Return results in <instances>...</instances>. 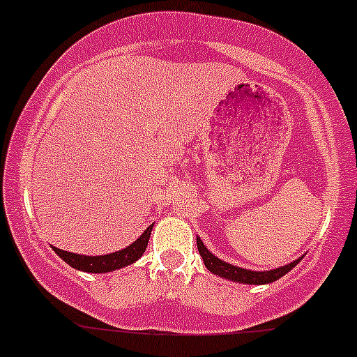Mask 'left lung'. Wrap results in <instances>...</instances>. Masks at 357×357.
I'll use <instances>...</instances> for the list:
<instances>
[{
    "instance_id": "obj_1",
    "label": "left lung",
    "mask_w": 357,
    "mask_h": 357,
    "mask_svg": "<svg viewBox=\"0 0 357 357\" xmlns=\"http://www.w3.org/2000/svg\"><path fill=\"white\" fill-rule=\"evenodd\" d=\"M196 246H198V251H200L202 258H204V264L211 273L218 274V276H223L227 280L237 281V283H248V285H264V283H273V281L280 280L281 276H285L290 269L297 266L301 261L294 260L292 264L289 266H283L280 269H273V271H264V273H258V271H248V269H241V267H235L231 264H227V261L219 260L218 257L211 253V251L205 248V244L202 243L200 238L196 237Z\"/></svg>"
}]
</instances>
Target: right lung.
Masks as SVG:
<instances>
[{
	"label": "right lung",
	"instance_id": "1",
	"mask_svg": "<svg viewBox=\"0 0 357 357\" xmlns=\"http://www.w3.org/2000/svg\"><path fill=\"white\" fill-rule=\"evenodd\" d=\"M150 234H152V225L143 231L142 237L138 241H134L129 248L122 251H116V253L102 255V257H86V255H76L68 253V251L58 250V248H52L54 253L60 258H63L68 266L74 267V269L84 271V273H109L114 269H122V267L129 266L132 261L138 260L146 250V244H149Z\"/></svg>",
	"mask_w": 357,
	"mask_h": 357
}]
</instances>
